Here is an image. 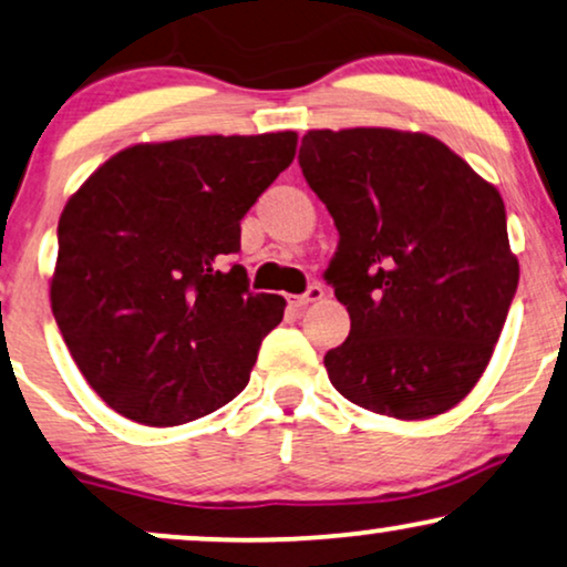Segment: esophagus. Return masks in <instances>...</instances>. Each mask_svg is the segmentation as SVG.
Segmentation results:
<instances>
[{
  "label": "esophagus",
  "instance_id": "obj_1",
  "mask_svg": "<svg viewBox=\"0 0 567 567\" xmlns=\"http://www.w3.org/2000/svg\"><path fill=\"white\" fill-rule=\"evenodd\" d=\"M322 297H326V289H322L320 284H315L305 293H299V297H291V305L293 307H307V305H312V301H320Z\"/></svg>",
  "mask_w": 567,
  "mask_h": 567
}]
</instances>
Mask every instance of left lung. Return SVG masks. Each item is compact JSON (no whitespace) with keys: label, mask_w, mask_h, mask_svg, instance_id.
<instances>
[{"label":"left lung","mask_w":567,"mask_h":567,"mask_svg":"<svg viewBox=\"0 0 567 567\" xmlns=\"http://www.w3.org/2000/svg\"><path fill=\"white\" fill-rule=\"evenodd\" d=\"M299 166L336 220L326 281L351 318L326 354L343 399L430 419L487 370L518 286L497 187L424 132L310 130Z\"/></svg>","instance_id":"8db88e82"}]
</instances>
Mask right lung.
<instances>
[{
  "mask_svg": "<svg viewBox=\"0 0 567 567\" xmlns=\"http://www.w3.org/2000/svg\"><path fill=\"white\" fill-rule=\"evenodd\" d=\"M293 153L291 130L137 143L64 205L51 312L116 414L176 427L245 391L286 299L252 293L247 270L220 260Z\"/></svg>",
  "mask_w": 567,
  "mask_h": 567,
  "instance_id": "right-lung-1",
  "label": "right lung"
}]
</instances>
